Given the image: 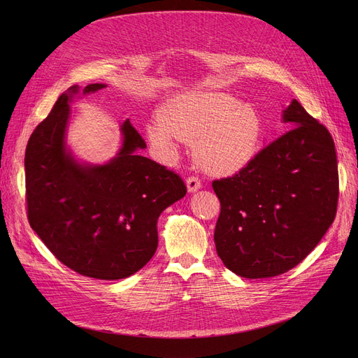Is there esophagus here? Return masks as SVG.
<instances>
[{
	"instance_id": "obj_1",
	"label": "esophagus",
	"mask_w": 358,
	"mask_h": 358,
	"mask_svg": "<svg viewBox=\"0 0 358 358\" xmlns=\"http://www.w3.org/2000/svg\"><path fill=\"white\" fill-rule=\"evenodd\" d=\"M185 184H187V190H189L190 193H194V192H197L200 187H201V182H200V180L197 178V177H194V176H192V177H189L185 180Z\"/></svg>"
}]
</instances>
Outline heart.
Segmentation results:
<instances>
[{"instance_id": "1", "label": "heart", "mask_w": 358, "mask_h": 358, "mask_svg": "<svg viewBox=\"0 0 358 358\" xmlns=\"http://www.w3.org/2000/svg\"><path fill=\"white\" fill-rule=\"evenodd\" d=\"M148 138L165 152H177L178 139L194 142V159L204 171L229 176L245 168L262 139L259 113L223 92H193L169 100Z\"/></svg>"}]
</instances>
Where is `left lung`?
Masks as SVG:
<instances>
[{"label":"left lung","instance_id":"obj_1","mask_svg":"<svg viewBox=\"0 0 358 358\" xmlns=\"http://www.w3.org/2000/svg\"><path fill=\"white\" fill-rule=\"evenodd\" d=\"M289 130L232 177L215 180V228L223 264L245 278L287 273L332 224L340 184L328 129L297 100L283 111Z\"/></svg>","mask_w":358,"mask_h":358}]
</instances>
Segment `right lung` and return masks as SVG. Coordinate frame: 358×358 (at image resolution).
I'll return each mask as SVG.
<instances>
[{
  "label": "right lung",
  "mask_w": 358,
  "mask_h": 358,
  "mask_svg": "<svg viewBox=\"0 0 358 358\" xmlns=\"http://www.w3.org/2000/svg\"><path fill=\"white\" fill-rule=\"evenodd\" d=\"M90 84L83 94L104 88ZM72 85L36 126L27 142L26 206L31 229L64 266L99 280L139 271L158 247L157 220L187 193L182 178L136 155L146 148L126 120L123 148L106 165H80L65 149Z\"/></svg>",
  "instance_id": "obj_1"
}]
</instances>
